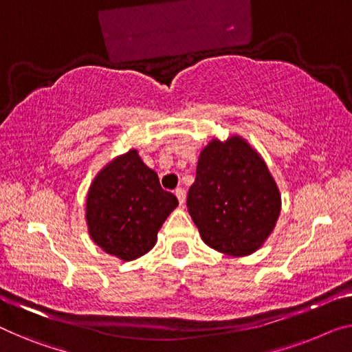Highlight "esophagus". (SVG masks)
<instances>
[{
  "label": "esophagus",
  "instance_id": "obj_1",
  "mask_svg": "<svg viewBox=\"0 0 352 352\" xmlns=\"http://www.w3.org/2000/svg\"><path fill=\"white\" fill-rule=\"evenodd\" d=\"M175 196L178 199V202H180V206H183V204H185V201H186V191L183 190V188H177Z\"/></svg>",
  "mask_w": 352,
  "mask_h": 352
}]
</instances>
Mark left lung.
Segmentation results:
<instances>
[{
    "mask_svg": "<svg viewBox=\"0 0 352 352\" xmlns=\"http://www.w3.org/2000/svg\"><path fill=\"white\" fill-rule=\"evenodd\" d=\"M188 212L204 243L242 258L270 237L281 212V194L265 161L242 135L213 138L201 150Z\"/></svg>",
    "mask_w": 352,
    "mask_h": 352,
    "instance_id": "left-lung-1",
    "label": "left lung"
}]
</instances>
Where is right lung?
Instances as JSON below:
<instances>
[{
    "label": "right lung",
    "instance_id": "1",
    "mask_svg": "<svg viewBox=\"0 0 352 352\" xmlns=\"http://www.w3.org/2000/svg\"><path fill=\"white\" fill-rule=\"evenodd\" d=\"M177 206L158 174L131 148L94 175L85 201L88 234L107 254L134 261L156 245L158 230Z\"/></svg>",
    "mask_w": 352,
    "mask_h": 352
}]
</instances>
